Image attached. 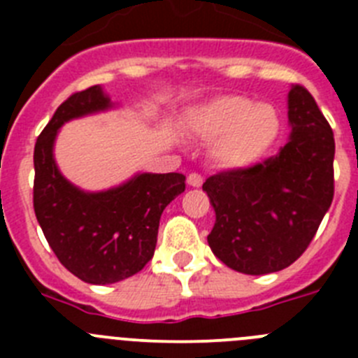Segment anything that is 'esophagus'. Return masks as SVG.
<instances>
[{
    "instance_id": "esophagus-1",
    "label": "esophagus",
    "mask_w": 358,
    "mask_h": 358,
    "mask_svg": "<svg viewBox=\"0 0 358 358\" xmlns=\"http://www.w3.org/2000/svg\"><path fill=\"white\" fill-rule=\"evenodd\" d=\"M186 181H188L189 186H195V188H199V186L202 185V176H201V173H197V172H192L188 176V179H186Z\"/></svg>"
}]
</instances>
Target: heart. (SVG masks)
I'll list each match as a JSON object with an SVG mask.
<instances>
[{"mask_svg": "<svg viewBox=\"0 0 358 358\" xmlns=\"http://www.w3.org/2000/svg\"><path fill=\"white\" fill-rule=\"evenodd\" d=\"M197 131L204 138H224L217 147L218 163L243 169L264 156L280 132V116L268 103L243 96H222L199 116Z\"/></svg>", "mask_w": 358, "mask_h": 358, "instance_id": "heart-1", "label": "heart"}]
</instances>
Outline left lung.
<instances>
[{"label": "left lung", "mask_w": 358, "mask_h": 358, "mask_svg": "<svg viewBox=\"0 0 358 358\" xmlns=\"http://www.w3.org/2000/svg\"><path fill=\"white\" fill-rule=\"evenodd\" d=\"M289 141L276 156L202 185L217 217L208 243L238 273L260 276L294 264L334 201V132L299 84L289 93Z\"/></svg>", "instance_id": "left-lung-1"}]
</instances>
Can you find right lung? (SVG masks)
Masks as SVG:
<instances>
[{"label":"right lung","mask_w":358,"mask_h":358,"mask_svg":"<svg viewBox=\"0 0 358 358\" xmlns=\"http://www.w3.org/2000/svg\"><path fill=\"white\" fill-rule=\"evenodd\" d=\"M113 106L100 85L73 93L57 107L34 148L37 222L69 273L107 285L134 276L152 260L161 213L182 194V173H138L125 185L87 194L66 181L53 159L59 129L73 118Z\"/></svg>","instance_id":"right-lung-1"}]
</instances>
